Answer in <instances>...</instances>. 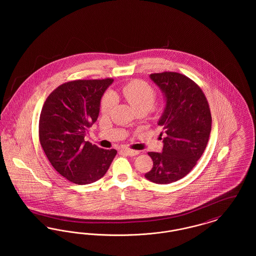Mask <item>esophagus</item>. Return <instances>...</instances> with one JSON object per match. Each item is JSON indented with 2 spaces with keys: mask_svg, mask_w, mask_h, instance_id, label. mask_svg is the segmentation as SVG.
<instances>
[{
  "mask_svg": "<svg viewBox=\"0 0 256 256\" xmlns=\"http://www.w3.org/2000/svg\"><path fill=\"white\" fill-rule=\"evenodd\" d=\"M122 152H124V154H128V156H137L139 154V150H132V148H122Z\"/></svg>",
  "mask_w": 256,
  "mask_h": 256,
  "instance_id": "34e87169",
  "label": "esophagus"
}]
</instances>
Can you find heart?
Returning <instances> with one entry per match:
<instances>
[{
  "instance_id": "1",
  "label": "heart",
  "mask_w": 256,
  "mask_h": 256,
  "mask_svg": "<svg viewBox=\"0 0 256 256\" xmlns=\"http://www.w3.org/2000/svg\"><path fill=\"white\" fill-rule=\"evenodd\" d=\"M124 98L135 110L152 108L156 102V92L154 88L142 80H132L121 88ZM116 102V96L112 92L104 94L100 100V111L104 114H110Z\"/></svg>"
}]
</instances>
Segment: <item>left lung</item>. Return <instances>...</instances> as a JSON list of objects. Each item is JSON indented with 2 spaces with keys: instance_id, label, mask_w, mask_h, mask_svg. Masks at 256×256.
Listing matches in <instances>:
<instances>
[{
  "instance_id": "1",
  "label": "left lung",
  "mask_w": 256,
  "mask_h": 256,
  "mask_svg": "<svg viewBox=\"0 0 256 256\" xmlns=\"http://www.w3.org/2000/svg\"><path fill=\"white\" fill-rule=\"evenodd\" d=\"M150 78L166 97V108L158 122L166 135L162 152H148L154 166L145 176L152 182L168 184L195 167L206 148L212 118L204 93L188 76L165 71L150 74Z\"/></svg>"
}]
</instances>
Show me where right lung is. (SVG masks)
<instances>
[{
    "mask_svg": "<svg viewBox=\"0 0 256 256\" xmlns=\"http://www.w3.org/2000/svg\"><path fill=\"white\" fill-rule=\"evenodd\" d=\"M113 82L76 80L56 87L46 98L39 118V141L52 166L69 182L89 184L102 178L117 154L84 141L96 122L106 89Z\"/></svg>",
    "mask_w": 256,
    "mask_h": 256,
    "instance_id": "add662e5",
    "label": "right lung"
}]
</instances>
